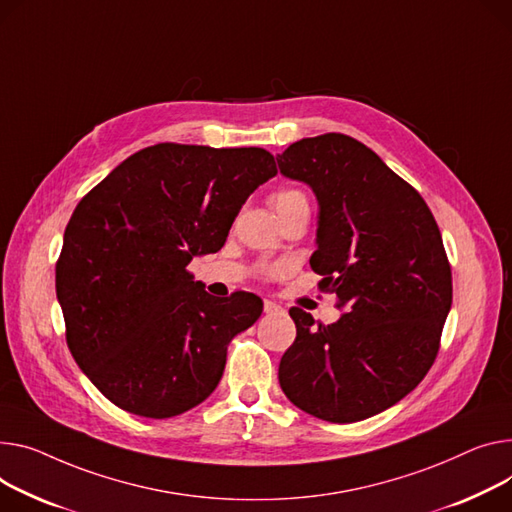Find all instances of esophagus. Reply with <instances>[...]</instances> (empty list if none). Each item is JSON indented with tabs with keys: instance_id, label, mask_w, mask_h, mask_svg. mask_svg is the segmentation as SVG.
<instances>
[{
	"instance_id": "1",
	"label": "esophagus",
	"mask_w": 512,
	"mask_h": 512,
	"mask_svg": "<svg viewBox=\"0 0 512 512\" xmlns=\"http://www.w3.org/2000/svg\"><path fill=\"white\" fill-rule=\"evenodd\" d=\"M282 309V306L280 304H276L274 300H265L263 302V311L269 315V313H278Z\"/></svg>"
}]
</instances>
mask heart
Here are the masks:
<instances>
[{
    "label": "heart",
    "mask_w": 512,
    "mask_h": 512,
    "mask_svg": "<svg viewBox=\"0 0 512 512\" xmlns=\"http://www.w3.org/2000/svg\"><path fill=\"white\" fill-rule=\"evenodd\" d=\"M271 203H274V210L278 216L290 212V210H298V208H309V199L294 187H284L278 189L274 195H271Z\"/></svg>",
    "instance_id": "1"
}]
</instances>
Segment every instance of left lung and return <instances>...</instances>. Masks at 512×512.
<instances>
[{
  "mask_svg": "<svg viewBox=\"0 0 512 512\" xmlns=\"http://www.w3.org/2000/svg\"><path fill=\"white\" fill-rule=\"evenodd\" d=\"M278 166L317 195L311 267L346 311L323 325L290 309L296 339L280 387L315 418L366 420L412 393L438 354L453 302L440 230L422 195L350 135L304 138Z\"/></svg>",
  "mask_w": 512,
  "mask_h": 512,
  "instance_id": "obj_1",
  "label": "left lung"
}]
</instances>
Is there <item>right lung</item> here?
<instances>
[{
	"label": "right lung",
	"mask_w": 512,
	"mask_h": 512,
	"mask_svg": "<svg viewBox=\"0 0 512 512\" xmlns=\"http://www.w3.org/2000/svg\"><path fill=\"white\" fill-rule=\"evenodd\" d=\"M276 173L263 148L156 144L78 203L57 300L74 360L121 410L173 418L218 387L228 344L263 302L251 292L216 300L187 265L224 247L247 197Z\"/></svg>",
	"instance_id": "obj_1"
}]
</instances>
